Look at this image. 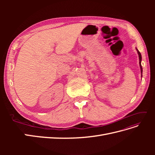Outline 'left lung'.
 <instances>
[{
    "label": "left lung",
    "mask_w": 155,
    "mask_h": 155,
    "mask_svg": "<svg viewBox=\"0 0 155 155\" xmlns=\"http://www.w3.org/2000/svg\"><path fill=\"white\" fill-rule=\"evenodd\" d=\"M136 50H137V52H138V57H139V61H140V62H139V63H140V70H141V76L142 77V64H141V61H142V55H141V54H140V51H138V50L136 48Z\"/></svg>",
    "instance_id": "8db88e82"
}]
</instances>
